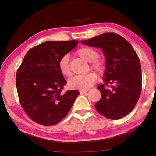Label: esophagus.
<instances>
[{
  "label": "esophagus",
  "instance_id": "obj_1",
  "mask_svg": "<svg viewBox=\"0 0 156 156\" xmlns=\"http://www.w3.org/2000/svg\"><path fill=\"white\" fill-rule=\"evenodd\" d=\"M79 91H80V93L81 94H85V93H87V92L88 91V90H80Z\"/></svg>",
  "mask_w": 156,
  "mask_h": 156
}]
</instances>
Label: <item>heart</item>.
Masks as SVG:
<instances>
[{"mask_svg": "<svg viewBox=\"0 0 156 156\" xmlns=\"http://www.w3.org/2000/svg\"><path fill=\"white\" fill-rule=\"evenodd\" d=\"M76 54L82 59L87 62H91V68L97 73L100 74L103 73L105 65L101 60L97 59L99 56V53L96 49L91 47H84L78 49L76 51ZM58 68L60 73L64 76L69 77L72 76V73L69 66V56L68 55H65L60 59ZM98 77L96 74L93 72L84 76H76L68 81V86L71 89L87 90L94 85Z\"/></svg>", "mask_w": 156, "mask_h": 156, "instance_id": "b5f03b06", "label": "heart"}]
</instances>
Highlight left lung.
<instances>
[{
    "label": "left lung",
    "instance_id": "obj_1",
    "mask_svg": "<svg viewBox=\"0 0 156 156\" xmlns=\"http://www.w3.org/2000/svg\"><path fill=\"white\" fill-rule=\"evenodd\" d=\"M81 43L98 47L105 54V83L97 87L101 93V99L95 104L97 112L111 120L128 115L136 106L142 89L140 62L133 47L113 32L102 34Z\"/></svg>",
    "mask_w": 156,
    "mask_h": 156
}]
</instances>
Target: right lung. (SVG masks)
I'll return each mask as SVG.
<instances>
[{
    "label": "right lung",
    "mask_w": 156,
    "mask_h": 156,
    "mask_svg": "<svg viewBox=\"0 0 156 156\" xmlns=\"http://www.w3.org/2000/svg\"><path fill=\"white\" fill-rule=\"evenodd\" d=\"M78 41H47L29 50L16 73V88L21 106L31 120L44 126L63 119L80 93H62L67 83L58 68L61 58Z\"/></svg>",
    "instance_id": "1"
}]
</instances>
